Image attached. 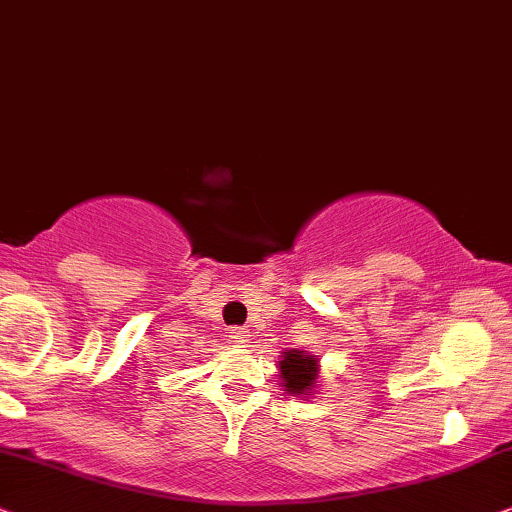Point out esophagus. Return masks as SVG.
<instances>
[{"mask_svg":"<svg viewBox=\"0 0 512 512\" xmlns=\"http://www.w3.org/2000/svg\"><path fill=\"white\" fill-rule=\"evenodd\" d=\"M250 337V330H245V327H234V330L229 332V342L234 344H248Z\"/></svg>","mask_w":512,"mask_h":512,"instance_id":"obj_1","label":"esophagus"}]
</instances>
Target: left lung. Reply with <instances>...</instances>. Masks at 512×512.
<instances>
[{"mask_svg": "<svg viewBox=\"0 0 512 512\" xmlns=\"http://www.w3.org/2000/svg\"><path fill=\"white\" fill-rule=\"evenodd\" d=\"M281 367V381L285 391L297 398H306L318 386V358L309 356V353L290 349L283 351V358L278 360Z\"/></svg>", "mask_w": 512, "mask_h": 512, "instance_id": "1", "label": "left lung"}]
</instances>
